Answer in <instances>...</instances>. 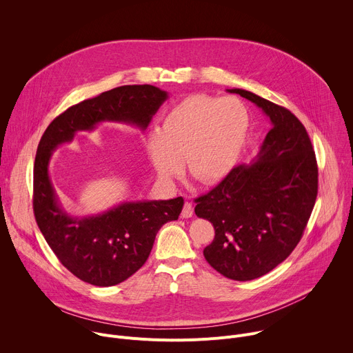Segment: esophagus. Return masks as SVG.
I'll return each instance as SVG.
<instances>
[{
	"label": "esophagus",
	"mask_w": 353,
	"mask_h": 353,
	"mask_svg": "<svg viewBox=\"0 0 353 353\" xmlns=\"http://www.w3.org/2000/svg\"><path fill=\"white\" fill-rule=\"evenodd\" d=\"M192 214H194V210H192L191 203H185L184 207H183V211H181V216L183 218H191Z\"/></svg>",
	"instance_id": "obj_1"
}]
</instances>
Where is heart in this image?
<instances>
[{
	"mask_svg": "<svg viewBox=\"0 0 353 353\" xmlns=\"http://www.w3.org/2000/svg\"><path fill=\"white\" fill-rule=\"evenodd\" d=\"M250 128L245 106L236 97L192 94L174 105L158 131L146 139V154L162 180H172L183 159L188 173L211 185L236 168Z\"/></svg>",
	"mask_w": 353,
	"mask_h": 353,
	"instance_id": "b5f03b06",
	"label": "heart"
}]
</instances>
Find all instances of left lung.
<instances>
[{
    "label": "left lung",
    "mask_w": 353,
    "mask_h": 353,
    "mask_svg": "<svg viewBox=\"0 0 353 353\" xmlns=\"http://www.w3.org/2000/svg\"><path fill=\"white\" fill-rule=\"evenodd\" d=\"M270 117L251 165H239L208 194L195 215L214 225L204 248L208 264L233 281L260 278L285 261L300 241L316 204L319 169L305 125L288 109L244 89H228Z\"/></svg>",
    "instance_id": "1"
}]
</instances>
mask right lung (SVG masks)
<instances>
[{
  "label": "right lung",
  "mask_w": 353,
  "mask_h": 353,
  "mask_svg": "<svg viewBox=\"0 0 353 353\" xmlns=\"http://www.w3.org/2000/svg\"><path fill=\"white\" fill-rule=\"evenodd\" d=\"M168 99L152 85H125L71 106L44 131L33 169V211L37 226L60 263L94 286H113L135 274L148 260L157 233L179 219L181 196L128 201L99 215L71 216L63 208L48 176L54 150L78 131H93L102 121L127 123L142 131Z\"/></svg>",
  "instance_id": "obj_1"
}]
</instances>
